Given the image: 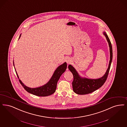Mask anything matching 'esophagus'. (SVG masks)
<instances>
[{
  "mask_svg": "<svg viewBox=\"0 0 127 127\" xmlns=\"http://www.w3.org/2000/svg\"><path fill=\"white\" fill-rule=\"evenodd\" d=\"M66 63H67V64H70V63H71V59H70V58H68V59H67L66 60Z\"/></svg>",
  "mask_w": 127,
  "mask_h": 127,
  "instance_id": "1",
  "label": "esophagus"
}]
</instances>
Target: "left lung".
I'll return each instance as SVG.
<instances>
[{
	"mask_svg": "<svg viewBox=\"0 0 127 127\" xmlns=\"http://www.w3.org/2000/svg\"><path fill=\"white\" fill-rule=\"evenodd\" d=\"M103 35L105 36L110 48V58L108 67L105 74L103 76L97 79H90L83 77L80 76L76 69L71 65H68V69L73 74L74 80L72 82L73 90L76 94L86 95L100 88L106 80L109 72L110 69L112 60V44L105 32H103Z\"/></svg>",
	"mask_w": 127,
	"mask_h": 127,
	"instance_id": "8db88e82",
	"label": "left lung"
}]
</instances>
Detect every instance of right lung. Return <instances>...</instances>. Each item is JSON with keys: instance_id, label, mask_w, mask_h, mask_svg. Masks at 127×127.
I'll return each mask as SVG.
<instances>
[{"instance_id": "right-lung-1", "label": "right lung", "mask_w": 127, "mask_h": 127, "mask_svg": "<svg viewBox=\"0 0 127 127\" xmlns=\"http://www.w3.org/2000/svg\"><path fill=\"white\" fill-rule=\"evenodd\" d=\"M21 35V34L19 37L18 40L20 39ZM13 64H14V66H15L14 61H13ZM66 67H67V64L66 62H64L63 64L59 66L56 68V70L54 71V73L53 74L51 79L45 85H43L42 86L36 87V88H31L25 85L24 84L22 83V82L21 81V80L19 79L18 75L15 70V69L16 75L19 79V80L21 84L25 88V89L26 91L36 96H47L53 94L56 91L57 82L59 80L62 74L66 71Z\"/></svg>"}]
</instances>
